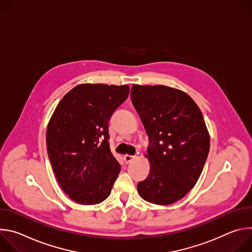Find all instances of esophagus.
Here are the masks:
<instances>
[{
	"label": "esophagus",
	"instance_id": "esophagus-1",
	"mask_svg": "<svg viewBox=\"0 0 252 252\" xmlns=\"http://www.w3.org/2000/svg\"><path fill=\"white\" fill-rule=\"evenodd\" d=\"M134 158H135L134 156L126 155V156H124V160H125V162H126V163H128V162H130Z\"/></svg>",
	"mask_w": 252,
	"mask_h": 252
}]
</instances>
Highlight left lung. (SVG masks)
I'll list each match as a JSON object with an SVG mask.
<instances>
[{
    "instance_id": "left-lung-1",
    "label": "left lung",
    "mask_w": 252,
    "mask_h": 252,
    "mask_svg": "<svg viewBox=\"0 0 252 252\" xmlns=\"http://www.w3.org/2000/svg\"><path fill=\"white\" fill-rule=\"evenodd\" d=\"M130 97L150 139L151 172L137 191L152 203H173L195 186L209 153L202 114L189 94L169 87L133 85Z\"/></svg>"
}]
</instances>
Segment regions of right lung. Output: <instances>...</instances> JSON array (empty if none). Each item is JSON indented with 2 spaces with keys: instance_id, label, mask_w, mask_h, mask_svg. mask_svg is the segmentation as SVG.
<instances>
[{
  "instance_id": "add662e5",
  "label": "right lung",
  "mask_w": 252,
  "mask_h": 252,
  "mask_svg": "<svg viewBox=\"0 0 252 252\" xmlns=\"http://www.w3.org/2000/svg\"><path fill=\"white\" fill-rule=\"evenodd\" d=\"M127 86L80 85L59 102L47 129L54 173L71 200L96 204L111 194L121 164L111 153L109 122Z\"/></svg>"
}]
</instances>
